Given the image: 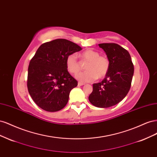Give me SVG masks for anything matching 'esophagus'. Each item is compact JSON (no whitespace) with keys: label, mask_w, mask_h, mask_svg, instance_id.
I'll use <instances>...</instances> for the list:
<instances>
[{"label":"esophagus","mask_w":157,"mask_h":157,"mask_svg":"<svg viewBox=\"0 0 157 157\" xmlns=\"http://www.w3.org/2000/svg\"><path fill=\"white\" fill-rule=\"evenodd\" d=\"M85 84L84 83H82V82H78V86H83V85H84Z\"/></svg>","instance_id":"esophagus-1"}]
</instances>
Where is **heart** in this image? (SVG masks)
Listing matches in <instances>:
<instances>
[{"instance_id": "b5f03b06", "label": "heart", "mask_w": 157, "mask_h": 157, "mask_svg": "<svg viewBox=\"0 0 157 157\" xmlns=\"http://www.w3.org/2000/svg\"><path fill=\"white\" fill-rule=\"evenodd\" d=\"M83 61H88L85 66V72L78 74L77 78L80 82H92L97 78H102L107 75L110 68V61L106 56H99V53L92 49L86 50L80 54ZM66 66L69 72L77 75L80 71V64L75 54H71L66 58Z\"/></svg>"}]
</instances>
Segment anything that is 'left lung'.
<instances>
[{"instance_id": "1", "label": "left lung", "mask_w": 157, "mask_h": 157, "mask_svg": "<svg viewBox=\"0 0 157 157\" xmlns=\"http://www.w3.org/2000/svg\"><path fill=\"white\" fill-rule=\"evenodd\" d=\"M110 61V68L101 82L93 84L88 97L93 105L107 108L117 105L128 93L134 67L131 56L126 49L115 43L99 44Z\"/></svg>"}]
</instances>
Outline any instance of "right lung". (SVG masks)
<instances>
[{"label": "right lung", "instance_id": "1", "mask_svg": "<svg viewBox=\"0 0 157 157\" xmlns=\"http://www.w3.org/2000/svg\"><path fill=\"white\" fill-rule=\"evenodd\" d=\"M82 48L66 39L42 44L30 61L27 88L33 100L44 111L56 112L68 102L71 90L78 82L68 72L66 58Z\"/></svg>", "mask_w": 157, "mask_h": 157}]
</instances>
